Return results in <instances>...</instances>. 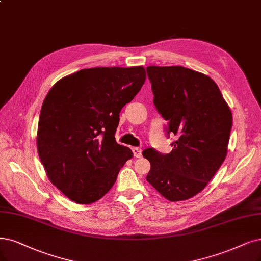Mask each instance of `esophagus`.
<instances>
[{"label": "esophagus", "instance_id": "34e87169", "mask_svg": "<svg viewBox=\"0 0 261 261\" xmlns=\"http://www.w3.org/2000/svg\"><path fill=\"white\" fill-rule=\"evenodd\" d=\"M132 152L136 158H140L142 156V150L139 147H132Z\"/></svg>", "mask_w": 261, "mask_h": 261}]
</instances>
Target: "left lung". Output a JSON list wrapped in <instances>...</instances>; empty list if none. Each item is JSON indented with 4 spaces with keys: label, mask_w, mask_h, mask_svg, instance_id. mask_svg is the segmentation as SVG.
<instances>
[{
    "label": "left lung",
    "mask_w": 261,
    "mask_h": 261,
    "mask_svg": "<svg viewBox=\"0 0 261 261\" xmlns=\"http://www.w3.org/2000/svg\"><path fill=\"white\" fill-rule=\"evenodd\" d=\"M153 104L168 121L172 151L143 150L150 162L149 184L170 201L196 196L227 155L232 114L208 76L184 66H147Z\"/></svg>",
    "instance_id": "left-lung-1"
}]
</instances>
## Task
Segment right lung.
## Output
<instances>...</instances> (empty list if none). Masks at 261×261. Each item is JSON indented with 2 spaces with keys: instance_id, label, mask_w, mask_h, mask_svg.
<instances>
[{
  "instance_id": "right-lung-1",
  "label": "right lung",
  "mask_w": 261,
  "mask_h": 261,
  "mask_svg": "<svg viewBox=\"0 0 261 261\" xmlns=\"http://www.w3.org/2000/svg\"><path fill=\"white\" fill-rule=\"evenodd\" d=\"M143 66L93 67L64 77L48 92L38 120L37 151L53 184L90 204L115 184L132 151L116 142L119 113L145 82Z\"/></svg>"
}]
</instances>
